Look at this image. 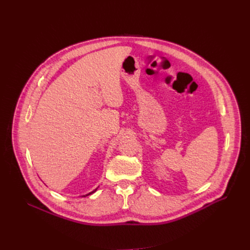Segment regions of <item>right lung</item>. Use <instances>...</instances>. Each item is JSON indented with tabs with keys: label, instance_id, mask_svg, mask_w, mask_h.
<instances>
[{
	"label": "right lung",
	"instance_id": "right-lung-1",
	"mask_svg": "<svg viewBox=\"0 0 250 250\" xmlns=\"http://www.w3.org/2000/svg\"><path fill=\"white\" fill-rule=\"evenodd\" d=\"M96 191V189L95 190H93L92 192H90V193H88V194H86V195H84V196H87V195H89V194H91V193H93V192H95Z\"/></svg>",
	"mask_w": 250,
	"mask_h": 250
}]
</instances>
